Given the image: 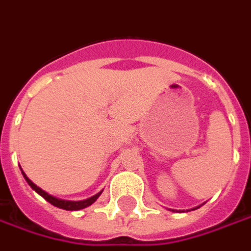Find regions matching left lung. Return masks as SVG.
I'll return each mask as SVG.
<instances>
[{
	"label": "left lung",
	"mask_w": 251,
	"mask_h": 251,
	"mask_svg": "<svg viewBox=\"0 0 251 251\" xmlns=\"http://www.w3.org/2000/svg\"><path fill=\"white\" fill-rule=\"evenodd\" d=\"M195 209H198V208H195ZM193 210H194V209H193ZM181 212H184V210H181Z\"/></svg>",
	"instance_id": "1"
}]
</instances>
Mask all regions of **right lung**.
I'll return each mask as SVG.
<instances>
[{"label":"right lung","instance_id":"1","mask_svg":"<svg viewBox=\"0 0 251 251\" xmlns=\"http://www.w3.org/2000/svg\"><path fill=\"white\" fill-rule=\"evenodd\" d=\"M22 174H23L25 181L30 184V187L32 188L35 193H38L41 197H43V198L49 202V203H51L53 206H57V208H60V209H65V210H80V209L87 208V206H90V205H93V203L98 200V197L101 195V193H102V191H100L98 194L93 195V197H90V198H87V200H83V201H67V200H60V198L53 197V195H50L49 193H46V191L42 190L41 187H38L35 183H32V181L27 177V175L24 174L23 171H22Z\"/></svg>","mask_w":251,"mask_h":251}]
</instances>
